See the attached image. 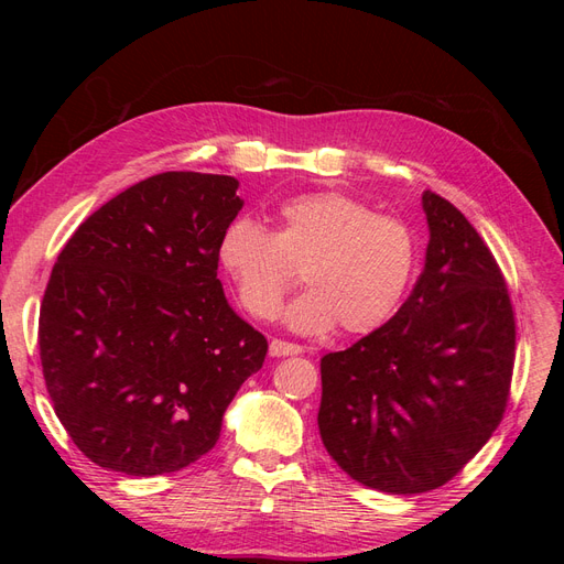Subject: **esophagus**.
<instances>
[{
    "mask_svg": "<svg viewBox=\"0 0 564 564\" xmlns=\"http://www.w3.org/2000/svg\"><path fill=\"white\" fill-rule=\"evenodd\" d=\"M303 348L296 344H289V340L282 338H272L270 340V355L272 357H289V355H299Z\"/></svg>",
    "mask_w": 564,
    "mask_h": 564,
    "instance_id": "34e87169",
    "label": "esophagus"
}]
</instances>
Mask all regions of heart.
I'll list each match as a JSON object with an SVG mask.
<instances>
[{
    "label": "heart",
    "instance_id": "heart-1",
    "mask_svg": "<svg viewBox=\"0 0 564 564\" xmlns=\"http://www.w3.org/2000/svg\"><path fill=\"white\" fill-rule=\"evenodd\" d=\"M218 263L237 299L259 319L275 315L299 282L284 322L299 334H369L395 315L412 282L416 237L404 220L344 193H308L280 204L278 228L235 220L220 235Z\"/></svg>",
    "mask_w": 564,
    "mask_h": 564
}]
</instances>
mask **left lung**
<instances>
[{"instance_id": "left-lung-1", "label": "left lung", "mask_w": 564, "mask_h": 564, "mask_svg": "<svg viewBox=\"0 0 564 564\" xmlns=\"http://www.w3.org/2000/svg\"><path fill=\"white\" fill-rule=\"evenodd\" d=\"M431 240L414 292L383 327L322 357L317 425L352 480L437 489L503 419L516 315L501 268L452 202L423 193Z\"/></svg>"}]
</instances>
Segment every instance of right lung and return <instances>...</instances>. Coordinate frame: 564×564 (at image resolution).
Listing matches in <instances>:
<instances>
[{
	"label": "right lung",
	"mask_w": 564,
	"mask_h": 564,
	"mask_svg": "<svg viewBox=\"0 0 564 564\" xmlns=\"http://www.w3.org/2000/svg\"><path fill=\"white\" fill-rule=\"evenodd\" d=\"M237 178L166 172L127 187L67 240L40 311V357L63 429L94 464L135 477L195 464L268 340L218 280L242 209Z\"/></svg>",
	"instance_id": "obj_1"
}]
</instances>
